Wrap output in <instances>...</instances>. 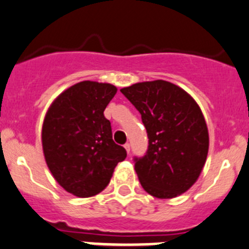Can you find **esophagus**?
Segmentation results:
<instances>
[{"instance_id": "1", "label": "esophagus", "mask_w": 249, "mask_h": 249, "mask_svg": "<svg viewBox=\"0 0 249 249\" xmlns=\"http://www.w3.org/2000/svg\"><path fill=\"white\" fill-rule=\"evenodd\" d=\"M124 148H125V149H126L127 153H130V144H129V143H125Z\"/></svg>"}]
</instances>
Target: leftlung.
Returning <instances> with one entry per match:
<instances>
[{
	"label": "left lung",
	"instance_id": "8db88e82",
	"mask_svg": "<svg viewBox=\"0 0 249 249\" xmlns=\"http://www.w3.org/2000/svg\"><path fill=\"white\" fill-rule=\"evenodd\" d=\"M122 94L140 112L148 149L134 157L141 185L158 199L187 192L199 178L208 153V131L192 96L166 80L123 88Z\"/></svg>",
	"mask_w": 249,
	"mask_h": 249
}]
</instances>
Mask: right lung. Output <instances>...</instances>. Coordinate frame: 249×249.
I'll use <instances>...</instances> for the list:
<instances>
[{"label": "right lung", "instance_id": "right-lung-1", "mask_svg": "<svg viewBox=\"0 0 249 249\" xmlns=\"http://www.w3.org/2000/svg\"><path fill=\"white\" fill-rule=\"evenodd\" d=\"M115 92L112 84L84 80L59 95L47 112L42 129L47 165L56 182L78 197L101 193L126 158L104 114Z\"/></svg>", "mask_w": 249, "mask_h": 249}]
</instances>
